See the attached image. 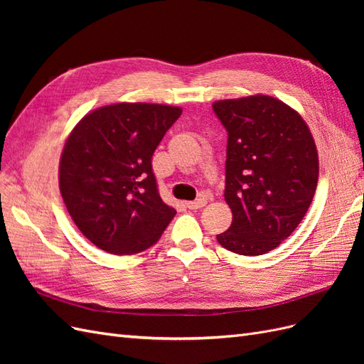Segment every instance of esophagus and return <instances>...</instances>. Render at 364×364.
Masks as SVG:
<instances>
[{
    "label": "esophagus",
    "instance_id": "34e87169",
    "mask_svg": "<svg viewBox=\"0 0 364 364\" xmlns=\"http://www.w3.org/2000/svg\"><path fill=\"white\" fill-rule=\"evenodd\" d=\"M206 203H208L206 197H199V199H197V200L186 202V208H188V209H200V208H203Z\"/></svg>",
    "mask_w": 364,
    "mask_h": 364
}]
</instances>
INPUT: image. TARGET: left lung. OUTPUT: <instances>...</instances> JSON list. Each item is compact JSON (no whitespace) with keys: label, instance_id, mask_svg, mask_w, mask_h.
I'll return each mask as SVG.
<instances>
[{"label":"left lung","instance_id":"8db88e82","mask_svg":"<svg viewBox=\"0 0 364 364\" xmlns=\"http://www.w3.org/2000/svg\"><path fill=\"white\" fill-rule=\"evenodd\" d=\"M228 132L225 200L232 225L217 241L240 255H264L302 222L318 179L310 129L289 105L250 95L213 105Z\"/></svg>","mask_w":364,"mask_h":364}]
</instances>
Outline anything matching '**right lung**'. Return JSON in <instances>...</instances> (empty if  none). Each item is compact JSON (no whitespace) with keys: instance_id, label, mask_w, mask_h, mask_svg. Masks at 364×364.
Instances as JSON below:
<instances>
[{"instance_id":"right-lung-1","label":"right lung","mask_w":364,"mask_h":364,"mask_svg":"<svg viewBox=\"0 0 364 364\" xmlns=\"http://www.w3.org/2000/svg\"><path fill=\"white\" fill-rule=\"evenodd\" d=\"M178 106L117 103L85 115L73 129L59 164L68 213L92 245L132 255L161 238L176 215L158 193L151 156Z\"/></svg>"}]
</instances>
